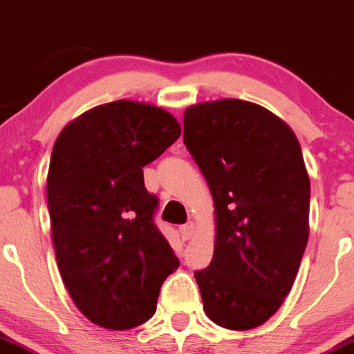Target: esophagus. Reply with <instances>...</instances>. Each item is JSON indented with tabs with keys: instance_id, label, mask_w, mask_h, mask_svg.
Returning a JSON list of instances; mask_svg holds the SVG:
<instances>
[{
	"instance_id": "34e87169",
	"label": "esophagus",
	"mask_w": 354,
	"mask_h": 354,
	"mask_svg": "<svg viewBox=\"0 0 354 354\" xmlns=\"http://www.w3.org/2000/svg\"><path fill=\"white\" fill-rule=\"evenodd\" d=\"M194 234V224L193 222H187V224L180 225V236H183V240H191Z\"/></svg>"
}]
</instances>
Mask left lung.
<instances>
[{"label":"left lung","instance_id":"obj_1","mask_svg":"<svg viewBox=\"0 0 354 354\" xmlns=\"http://www.w3.org/2000/svg\"><path fill=\"white\" fill-rule=\"evenodd\" d=\"M184 144L215 207L214 257L194 272L205 315L230 330H250L283 304L308 243L301 144L281 118L240 99L187 107Z\"/></svg>","mask_w":354,"mask_h":354}]
</instances>
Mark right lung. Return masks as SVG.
Returning a JSON list of instances; mask_svg holds the SVG:
<instances>
[{
    "instance_id": "obj_1",
    "label": "right lung",
    "mask_w": 354,
    "mask_h": 354,
    "mask_svg": "<svg viewBox=\"0 0 354 354\" xmlns=\"http://www.w3.org/2000/svg\"><path fill=\"white\" fill-rule=\"evenodd\" d=\"M179 136L163 107L116 100L74 118L53 144L46 200L60 276L76 308L109 330L147 322L179 268L142 171Z\"/></svg>"
}]
</instances>
